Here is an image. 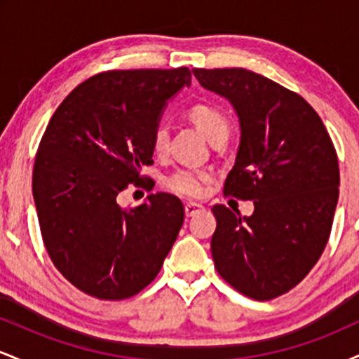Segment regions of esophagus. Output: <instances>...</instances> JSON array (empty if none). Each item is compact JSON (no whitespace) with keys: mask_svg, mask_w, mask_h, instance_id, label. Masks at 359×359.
Listing matches in <instances>:
<instances>
[{"mask_svg":"<svg viewBox=\"0 0 359 359\" xmlns=\"http://www.w3.org/2000/svg\"><path fill=\"white\" fill-rule=\"evenodd\" d=\"M203 204H199V203H187L185 204V216L187 217H192V216H196L197 212H201L203 211Z\"/></svg>","mask_w":359,"mask_h":359,"instance_id":"obj_1","label":"esophagus"}]
</instances>
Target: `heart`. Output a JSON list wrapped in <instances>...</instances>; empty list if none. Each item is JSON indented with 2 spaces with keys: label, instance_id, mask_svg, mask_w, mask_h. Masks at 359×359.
I'll return each mask as SVG.
<instances>
[{
  "label": "heart",
  "instance_id": "1",
  "mask_svg": "<svg viewBox=\"0 0 359 359\" xmlns=\"http://www.w3.org/2000/svg\"><path fill=\"white\" fill-rule=\"evenodd\" d=\"M189 118L201 128V131L208 137L211 143L217 142V140L229 137V126L228 118L222 113L221 109H217L216 106L211 104H196L189 109ZM168 128L160 125L155 128L154 131V140H151V145H154L155 154L162 155L165 154L168 148ZM211 179L209 172L205 170H192V168H182V170H177L172 175H168L165 179V185L170 189L172 192L180 194L185 197H197L201 196L204 191V184Z\"/></svg>",
  "mask_w": 359,
  "mask_h": 359
}]
</instances>
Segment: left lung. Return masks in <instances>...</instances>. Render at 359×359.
Wrapping results in <instances>:
<instances>
[{
    "mask_svg": "<svg viewBox=\"0 0 359 359\" xmlns=\"http://www.w3.org/2000/svg\"><path fill=\"white\" fill-rule=\"evenodd\" d=\"M192 72L236 111L241 140L224 194L255 204L251 216L212 208L214 266L246 297L275 299L302 282L327 245L339 197L334 145L314 108L265 76Z\"/></svg>",
    "mask_w": 359,
    "mask_h": 359,
    "instance_id": "obj_1",
    "label": "left lung"
}]
</instances>
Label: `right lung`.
Segmentation results:
<instances>
[{"label":"right lung","mask_w":359,"mask_h":359,"mask_svg":"<svg viewBox=\"0 0 359 359\" xmlns=\"http://www.w3.org/2000/svg\"><path fill=\"white\" fill-rule=\"evenodd\" d=\"M191 71L97 74L48 121L34 165V199L48 257L74 287L102 300L133 297L154 282L184 222L180 199L150 194L123 209L118 194L154 163V131Z\"/></svg>","instance_id":"1"}]
</instances>
